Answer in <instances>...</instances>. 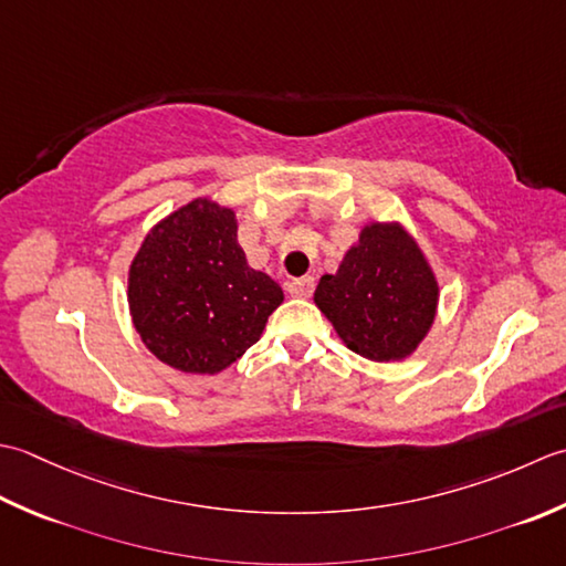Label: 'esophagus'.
Segmentation results:
<instances>
[{"label": "esophagus", "mask_w": 566, "mask_h": 566, "mask_svg": "<svg viewBox=\"0 0 566 566\" xmlns=\"http://www.w3.org/2000/svg\"><path fill=\"white\" fill-rule=\"evenodd\" d=\"M315 291V279L313 275H303V279H293L287 283V293L293 297H310Z\"/></svg>", "instance_id": "34e87169"}]
</instances>
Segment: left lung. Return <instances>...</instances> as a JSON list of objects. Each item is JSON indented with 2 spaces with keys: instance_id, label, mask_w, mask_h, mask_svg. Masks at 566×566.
I'll list each match as a JSON object with an SVG mask.
<instances>
[{
  "instance_id": "8db88e82",
  "label": "left lung",
  "mask_w": 566,
  "mask_h": 566,
  "mask_svg": "<svg viewBox=\"0 0 566 566\" xmlns=\"http://www.w3.org/2000/svg\"><path fill=\"white\" fill-rule=\"evenodd\" d=\"M337 337L368 361H406L434 325L440 283L400 222H368L339 269L315 287Z\"/></svg>"
}]
</instances>
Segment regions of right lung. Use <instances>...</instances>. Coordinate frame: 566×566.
<instances>
[{"instance_id": "1", "label": "right lung", "mask_w": 566, "mask_h": 566, "mask_svg": "<svg viewBox=\"0 0 566 566\" xmlns=\"http://www.w3.org/2000/svg\"><path fill=\"white\" fill-rule=\"evenodd\" d=\"M134 329L158 361L180 374L214 376L261 339L283 291L249 266L237 214L195 198L156 222L126 281Z\"/></svg>"}]
</instances>
